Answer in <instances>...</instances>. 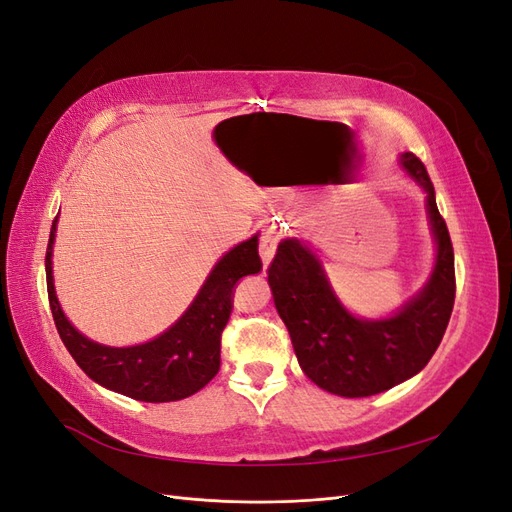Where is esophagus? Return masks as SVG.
<instances>
[{
    "instance_id": "1",
    "label": "esophagus",
    "mask_w": 512,
    "mask_h": 512,
    "mask_svg": "<svg viewBox=\"0 0 512 512\" xmlns=\"http://www.w3.org/2000/svg\"><path fill=\"white\" fill-rule=\"evenodd\" d=\"M277 241H280V235H277V232H275L273 228L265 230V232H262V235H260L258 252H260L262 262H265V267L269 265L271 258H273V254H275V250H277Z\"/></svg>"
}]
</instances>
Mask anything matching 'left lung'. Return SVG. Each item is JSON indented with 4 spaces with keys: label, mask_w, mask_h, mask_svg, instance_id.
I'll use <instances>...</instances> for the list:
<instances>
[{
    "label": "left lung",
    "mask_w": 512,
    "mask_h": 512,
    "mask_svg": "<svg viewBox=\"0 0 512 512\" xmlns=\"http://www.w3.org/2000/svg\"><path fill=\"white\" fill-rule=\"evenodd\" d=\"M401 164L427 192L438 258L427 286L386 320H361L337 301L318 258L286 239L267 269L277 314L284 320L305 376L342 397H369L421 371L438 350L455 305V254L425 164L412 151Z\"/></svg>",
    "instance_id": "obj_1"
}]
</instances>
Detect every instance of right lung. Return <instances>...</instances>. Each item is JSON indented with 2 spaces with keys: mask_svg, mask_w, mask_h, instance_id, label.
I'll return each mask as SVG.
<instances>
[{
  "mask_svg": "<svg viewBox=\"0 0 512 512\" xmlns=\"http://www.w3.org/2000/svg\"><path fill=\"white\" fill-rule=\"evenodd\" d=\"M55 222L44 258L46 290L57 333L76 365L106 389L151 404L185 399L203 389L220 369L222 331L230 318L232 290L241 277L262 269L258 237L232 247L215 265L188 312L166 333L141 346L108 348L76 331L57 303L51 267Z\"/></svg>",
  "mask_w": 512,
  "mask_h": 512,
  "instance_id": "right-lung-1",
  "label": "right lung"
}]
</instances>
